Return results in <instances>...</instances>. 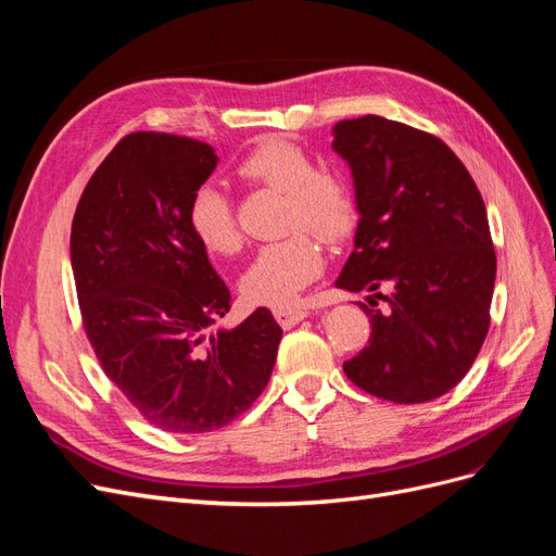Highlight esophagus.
Instances as JSON below:
<instances>
[{
  "mask_svg": "<svg viewBox=\"0 0 556 556\" xmlns=\"http://www.w3.org/2000/svg\"><path fill=\"white\" fill-rule=\"evenodd\" d=\"M274 315L285 329H290V327L299 325L304 317H308L311 311L306 306H280L274 311Z\"/></svg>",
  "mask_w": 556,
  "mask_h": 556,
  "instance_id": "obj_1",
  "label": "esophagus"
}]
</instances>
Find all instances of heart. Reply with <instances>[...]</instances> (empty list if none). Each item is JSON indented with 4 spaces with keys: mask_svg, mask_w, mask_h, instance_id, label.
Returning a JSON list of instances; mask_svg holds the SVG:
<instances>
[{
    "mask_svg": "<svg viewBox=\"0 0 556 556\" xmlns=\"http://www.w3.org/2000/svg\"><path fill=\"white\" fill-rule=\"evenodd\" d=\"M237 174L248 182L285 192L282 227L290 233L260 245L241 278V290L252 304L285 306L323 271L325 250L319 239L341 243L357 229V192L345 176L317 169L306 148L280 137L250 148ZM188 223L201 248L213 255H231L241 245L231 201L213 182L194 190Z\"/></svg>",
    "mask_w": 556,
    "mask_h": 556,
    "instance_id": "b5f03b06",
    "label": "heart"
}]
</instances>
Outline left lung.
I'll use <instances>...</instances> for the list:
<instances>
[{
  "label": "left lung",
  "mask_w": 556,
  "mask_h": 556,
  "mask_svg": "<svg viewBox=\"0 0 556 556\" xmlns=\"http://www.w3.org/2000/svg\"><path fill=\"white\" fill-rule=\"evenodd\" d=\"M333 134L362 215L336 285L374 292L359 304L371 317L368 345L343 371L384 401L443 396L490 331L496 252L478 185L429 131L364 115L336 123Z\"/></svg>",
  "instance_id": "left-lung-1"
}]
</instances>
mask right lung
I'll list each match as a JSON object with an SVG mask.
<instances>
[{
  "mask_svg": "<svg viewBox=\"0 0 556 556\" xmlns=\"http://www.w3.org/2000/svg\"><path fill=\"white\" fill-rule=\"evenodd\" d=\"M215 164L204 141L131 131L97 166L72 223L80 319L99 364L143 419L185 435L220 429L257 401L282 336L268 308L211 331L231 294L188 206Z\"/></svg>",
  "mask_w": 556,
  "mask_h": 556,
  "instance_id": "obj_1",
  "label": "right lung"
}]
</instances>
